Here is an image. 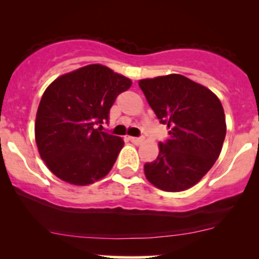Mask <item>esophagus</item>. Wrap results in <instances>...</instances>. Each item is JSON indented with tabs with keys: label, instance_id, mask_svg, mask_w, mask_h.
I'll return each instance as SVG.
<instances>
[{
	"label": "esophagus",
	"instance_id": "1",
	"mask_svg": "<svg viewBox=\"0 0 259 259\" xmlns=\"http://www.w3.org/2000/svg\"><path fill=\"white\" fill-rule=\"evenodd\" d=\"M129 140L135 145H141L144 142V138H133V136H130Z\"/></svg>",
	"mask_w": 259,
	"mask_h": 259
}]
</instances>
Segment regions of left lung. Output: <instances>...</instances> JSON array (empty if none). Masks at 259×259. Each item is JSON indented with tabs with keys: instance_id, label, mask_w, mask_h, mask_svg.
Instances as JSON below:
<instances>
[{
	"instance_id": "obj_1",
	"label": "left lung",
	"mask_w": 259,
	"mask_h": 259,
	"mask_svg": "<svg viewBox=\"0 0 259 259\" xmlns=\"http://www.w3.org/2000/svg\"><path fill=\"white\" fill-rule=\"evenodd\" d=\"M139 86L169 129V140L158 145V157L145 164L146 179L163 191L190 189L222 152L227 123L221 101L206 86L180 74L141 79Z\"/></svg>"
}]
</instances>
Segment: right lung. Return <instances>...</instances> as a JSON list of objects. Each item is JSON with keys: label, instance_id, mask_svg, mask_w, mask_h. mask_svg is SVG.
Instances as JSON below:
<instances>
[{"label": "right lung", "instance_id": "1", "mask_svg": "<svg viewBox=\"0 0 259 259\" xmlns=\"http://www.w3.org/2000/svg\"><path fill=\"white\" fill-rule=\"evenodd\" d=\"M130 86L129 78L102 64L65 73L49 85L37 108L35 141L56 177L85 186L111 171L124 141L96 126L108 120L117 96Z\"/></svg>", "mask_w": 259, "mask_h": 259}]
</instances>
